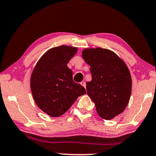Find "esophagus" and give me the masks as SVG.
Wrapping results in <instances>:
<instances>
[{
	"mask_svg": "<svg viewBox=\"0 0 156 156\" xmlns=\"http://www.w3.org/2000/svg\"><path fill=\"white\" fill-rule=\"evenodd\" d=\"M80 84H81V85H82L83 87H85V83L84 82V81H82V82H81V83H80Z\"/></svg>",
	"mask_w": 156,
	"mask_h": 156,
	"instance_id": "34e87169",
	"label": "esophagus"
}]
</instances>
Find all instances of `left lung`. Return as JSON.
Returning a JSON list of instances; mask_svg holds the SVG:
<instances>
[{"instance_id":"8db88e82","label":"left lung","mask_w":156,"mask_h":156,"mask_svg":"<svg viewBox=\"0 0 156 156\" xmlns=\"http://www.w3.org/2000/svg\"><path fill=\"white\" fill-rule=\"evenodd\" d=\"M82 56L90 66L92 80L86 83L87 95L100 117L113 119L124 110L130 99V72L124 61L110 50L86 49Z\"/></svg>"}]
</instances>
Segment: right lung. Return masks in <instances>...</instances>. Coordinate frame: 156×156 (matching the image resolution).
Instances as JSON below:
<instances>
[{
  "label": "right lung",
  "mask_w": 156,
  "mask_h": 156,
  "mask_svg": "<svg viewBox=\"0 0 156 156\" xmlns=\"http://www.w3.org/2000/svg\"><path fill=\"white\" fill-rule=\"evenodd\" d=\"M77 52L69 46L52 48L41 57L32 71L30 86L37 106L53 117L66 112L79 96L86 93L73 80L67 63Z\"/></svg>",
  "instance_id": "add662e5"
}]
</instances>
